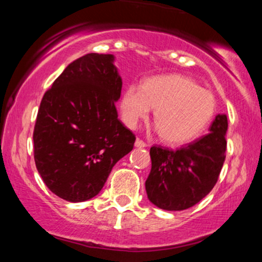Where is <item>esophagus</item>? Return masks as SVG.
I'll return each mask as SVG.
<instances>
[{
    "label": "esophagus",
    "instance_id": "esophagus-1",
    "mask_svg": "<svg viewBox=\"0 0 262 262\" xmlns=\"http://www.w3.org/2000/svg\"><path fill=\"white\" fill-rule=\"evenodd\" d=\"M135 146H137V148H145V146L148 145H146L145 141H143L141 139H137L135 140Z\"/></svg>",
    "mask_w": 262,
    "mask_h": 262
}]
</instances>
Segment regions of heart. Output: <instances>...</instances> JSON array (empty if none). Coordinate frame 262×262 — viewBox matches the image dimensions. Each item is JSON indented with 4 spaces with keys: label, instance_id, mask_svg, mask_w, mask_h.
<instances>
[{
    "label": "heart",
    "instance_id": "1",
    "mask_svg": "<svg viewBox=\"0 0 262 262\" xmlns=\"http://www.w3.org/2000/svg\"><path fill=\"white\" fill-rule=\"evenodd\" d=\"M155 108V130L171 144L197 138L212 121L217 108L213 93L183 75H162L132 85L122 97L123 122L135 128Z\"/></svg>",
    "mask_w": 262,
    "mask_h": 262
}]
</instances>
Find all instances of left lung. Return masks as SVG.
<instances>
[{"mask_svg": "<svg viewBox=\"0 0 262 262\" xmlns=\"http://www.w3.org/2000/svg\"><path fill=\"white\" fill-rule=\"evenodd\" d=\"M228 119L218 114L209 133L177 150L151 146L145 181L149 201L165 210H183L212 191L225 160Z\"/></svg>", "mask_w": 262, "mask_h": 262, "instance_id": "left-lung-1", "label": "left lung"}]
</instances>
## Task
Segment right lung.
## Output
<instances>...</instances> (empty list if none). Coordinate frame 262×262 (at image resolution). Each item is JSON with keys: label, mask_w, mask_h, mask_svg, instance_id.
Returning a JSON list of instances; mask_svg holds the SVG:
<instances>
[{"label": "right lung", "mask_w": 262, "mask_h": 262, "mask_svg": "<svg viewBox=\"0 0 262 262\" xmlns=\"http://www.w3.org/2000/svg\"><path fill=\"white\" fill-rule=\"evenodd\" d=\"M122 79L112 54L91 53L68 65L44 93L33 141L47 187L69 202L100 193L135 137L118 119Z\"/></svg>", "instance_id": "right-lung-1"}]
</instances>
